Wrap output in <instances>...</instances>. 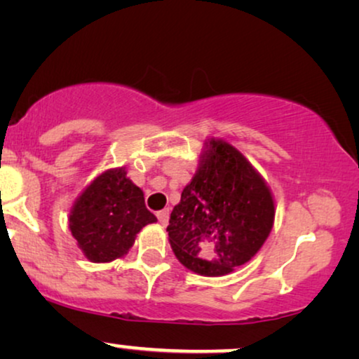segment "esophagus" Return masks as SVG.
Returning a JSON list of instances; mask_svg holds the SVG:
<instances>
[{
  "label": "esophagus",
  "instance_id": "1",
  "mask_svg": "<svg viewBox=\"0 0 359 359\" xmlns=\"http://www.w3.org/2000/svg\"><path fill=\"white\" fill-rule=\"evenodd\" d=\"M156 217H158L161 225H166V224H168V219H170V210L168 209L158 210V212H156Z\"/></svg>",
  "mask_w": 359,
  "mask_h": 359
}]
</instances>
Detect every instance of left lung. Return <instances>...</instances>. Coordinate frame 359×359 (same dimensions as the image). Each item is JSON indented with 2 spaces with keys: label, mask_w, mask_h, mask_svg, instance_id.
<instances>
[{
  "label": "left lung",
  "mask_w": 359,
  "mask_h": 359,
  "mask_svg": "<svg viewBox=\"0 0 359 359\" xmlns=\"http://www.w3.org/2000/svg\"><path fill=\"white\" fill-rule=\"evenodd\" d=\"M274 222L271 191L252 163L212 139L166 227L176 258L203 276H224L250 262Z\"/></svg>",
  "instance_id": "obj_1"
}]
</instances>
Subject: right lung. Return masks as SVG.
Returning a JSON list of instances; mask_svg holds the SVG:
<instances>
[{
  "instance_id": "add662e5",
  "label": "right lung",
  "mask_w": 359,
  "mask_h": 359,
  "mask_svg": "<svg viewBox=\"0 0 359 359\" xmlns=\"http://www.w3.org/2000/svg\"><path fill=\"white\" fill-rule=\"evenodd\" d=\"M72 235L93 263L124 257L135 235L156 217L145 208L144 193L127 178L124 168L97 176L73 205L68 219Z\"/></svg>"
}]
</instances>
